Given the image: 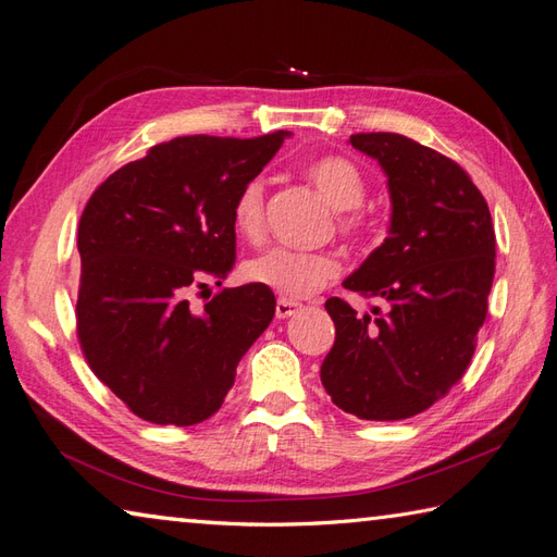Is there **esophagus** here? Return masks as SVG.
<instances>
[{"mask_svg":"<svg viewBox=\"0 0 557 557\" xmlns=\"http://www.w3.org/2000/svg\"><path fill=\"white\" fill-rule=\"evenodd\" d=\"M298 310H300L298 302L286 300V298H278V302H276V319H288Z\"/></svg>","mask_w":557,"mask_h":557,"instance_id":"1","label":"esophagus"}]
</instances>
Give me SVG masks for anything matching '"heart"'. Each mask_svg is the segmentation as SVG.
Listing matches in <instances>:
<instances>
[{
    "mask_svg": "<svg viewBox=\"0 0 557 557\" xmlns=\"http://www.w3.org/2000/svg\"><path fill=\"white\" fill-rule=\"evenodd\" d=\"M307 176L324 195V200L345 212L338 228L345 236H355L364 226V219L355 212L367 195L364 174L345 157H321L307 166ZM233 226L245 240H259L264 233V181L255 176L247 181L233 200ZM341 274V262L331 252H300L290 247H271L245 264V276L276 290L286 300H305Z\"/></svg>",
    "mask_w": 557,
    "mask_h": 557,
    "instance_id": "1",
    "label": "heart"
}]
</instances>
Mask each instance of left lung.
I'll list each match as a JSON object with an SVG mask.
<instances>
[{"instance_id":"8db88e82","label":"left lung","mask_w":557,"mask_h":557,"mask_svg":"<svg viewBox=\"0 0 557 557\" xmlns=\"http://www.w3.org/2000/svg\"><path fill=\"white\" fill-rule=\"evenodd\" d=\"M388 176V238L343 286L386 302L326 300L336 343L321 383L343 412L395 422L429 410L467 372L496 271L491 212L467 171L398 133L350 135Z\"/></svg>"}]
</instances>
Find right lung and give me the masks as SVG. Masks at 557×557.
<instances>
[{
	"instance_id": "obj_1",
	"label": "right lung",
	"mask_w": 557,
	"mask_h": 557,
	"mask_svg": "<svg viewBox=\"0 0 557 557\" xmlns=\"http://www.w3.org/2000/svg\"><path fill=\"white\" fill-rule=\"evenodd\" d=\"M288 131L185 135L150 147L92 193L78 226L76 331L95 376L152 424L212 417L240 357L276 312L267 286L224 288L202 310L193 288L236 264L233 200Z\"/></svg>"
}]
</instances>
